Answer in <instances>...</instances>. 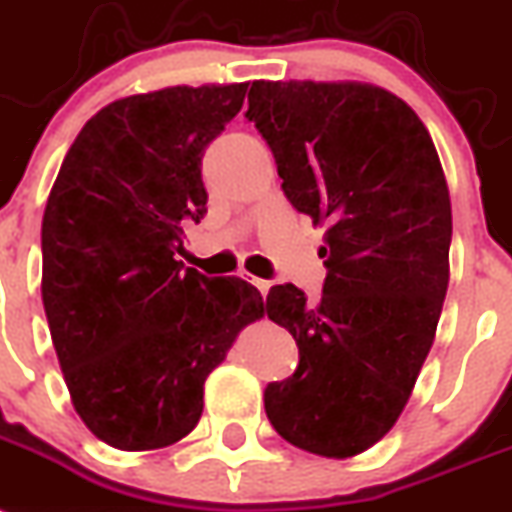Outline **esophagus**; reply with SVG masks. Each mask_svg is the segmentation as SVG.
<instances>
[{
  "label": "esophagus",
  "mask_w": 512,
  "mask_h": 512,
  "mask_svg": "<svg viewBox=\"0 0 512 512\" xmlns=\"http://www.w3.org/2000/svg\"><path fill=\"white\" fill-rule=\"evenodd\" d=\"M251 285L256 287V290H259L261 295H266V293H269V287H272V282H269V280H259V277H251Z\"/></svg>",
  "instance_id": "esophagus-1"
}]
</instances>
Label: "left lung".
Masks as SVG:
<instances>
[{"instance_id": "obj_1", "label": "left lung", "mask_w": 512, "mask_h": 512, "mask_svg": "<svg viewBox=\"0 0 512 512\" xmlns=\"http://www.w3.org/2000/svg\"><path fill=\"white\" fill-rule=\"evenodd\" d=\"M246 117L287 201L327 227L322 298L266 295L301 356L264 390L266 416L306 453L353 458L395 426L432 350L450 282L445 172L418 114L371 83L253 80Z\"/></svg>"}]
</instances>
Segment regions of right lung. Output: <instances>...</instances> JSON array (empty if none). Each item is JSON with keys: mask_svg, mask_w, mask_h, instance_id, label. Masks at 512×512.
Listing matches in <instances>:
<instances>
[{"mask_svg": "<svg viewBox=\"0 0 512 512\" xmlns=\"http://www.w3.org/2000/svg\"><path fill=\"white\" fill-rule=\"evenodd\" d=\"M246 83L170 86L91 117L41 222V298L70 400L117 450H159L196 429L204 382L264 298L240 277L183 269V230L206 214L204 151Z\"/></svg>", "mask_w": 512, "mask_h": 512, "instance_id": "1", "label": "right lung"}]
</instances>
